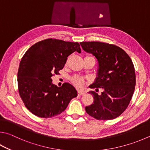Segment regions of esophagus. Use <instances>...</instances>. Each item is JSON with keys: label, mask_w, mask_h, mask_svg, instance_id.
Wrapping results in <instances>:
<instances>
[{"label": "esophagus", "mask_w": 150, "mask_h": 150, "mask_svg": "<svg viewBox=\"0 0 150 150\" xmlns=\"http://www.w3.org/2000/svg\"><path fill=\"white\" fill-rule=\"evenodd\" d=\"M77 94H78L79 96H82V95L84 94V92H83V91H78V92H77Z\"/></svg>", "instance_id": "obj_1"}]
</instances>
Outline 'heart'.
<instances>
[{
    "mask_svg": "<svg viewBox=\"0 0 150 150\" xmlns=\"http://www.w3.org/2000/svg\"><path fill=\"white\" fill-rule=\"evenodd\" d=\"M85 58L94 59L91 56H86ZM71 81L72 83L74 84V86H75L77 88H81V87L84 85V83H85V80H84V79L82 77H80V76H74V77H73L71 79Z\"/></svg>",
    "mask_w": 150,
    "mask_h": 150,
    "instance_id": "obj_1",
    "label": "heart"
}]
</instances>
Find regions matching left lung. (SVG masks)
<instances>
[{
    "label": "left lung",
    "instance_id": "obj_1",
    "mask_svg": "<svg viewBox=\"0 0 150 150\" xmlns=\"http://www.w3.org/2000/svg\"><path fill=\"white\" fill-rule=\"evenodd\" d=\"M83 50L96 57L97 77L89 87L102 88L98 95L89 92L94 102L86 106V113L98 120H111L124 112L129 105L136 85L135 70L129 55L120 47L102 42H80Z\"/></svg>",
    "mask_w": 150,
    "mask_h": 150
}]
</instances>
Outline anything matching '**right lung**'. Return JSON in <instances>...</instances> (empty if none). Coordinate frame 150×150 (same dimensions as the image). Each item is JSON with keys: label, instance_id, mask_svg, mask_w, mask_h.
Masks as SVG:
<instances>
[{"label": "right lung", "instance_id": "obj_1", "mask_svg": "<svg viewBox=\"0 0 150 150\" xmlns=\"http://www.w3.org/2000/svg\"><path fill=\"white\" fill-rule=\"evenodd\" d=\"M75 51L81 52L78 42L48 39L35 43L22 57L18 72L19 94L35 115L42 118L58 115L77 97V92L71 84L65 83L58 87L52 79Z\"/></svg>", "mask_w": 150, "mask_h": 150}]
</instances>
